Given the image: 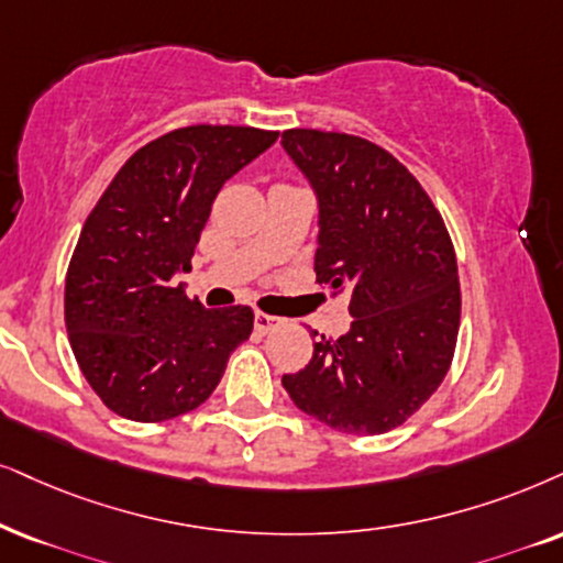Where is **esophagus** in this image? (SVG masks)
I'll return each mask as SVG.
<instances>
[{"label":"esophagus","instance_id":"esophagus-1","mask_svg":"<svg viewBox=\"0 0 563 563\" xmlns=\"http://www.w3.org/2000/svg\"><path fill=\"white\" fill-rule=\"evenodd\" d=\"M280 324H283L280 317L265 314V311H257V314H254V327H257V332H262V334L273 332L275 327H280Z\"/></svg>","mask_w":563,"mask_h":563}]
</instances>
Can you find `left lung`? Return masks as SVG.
Returning <instances> with one entry per match:
<instances>
[{"instance_id": "1", "label": "left lung", "mask_w": 563, "mask_h": 563, "mask_svg": "<svg viewBox=\"0 0 563 563\" xmlns=\"http://www.w3.org/2000/svg\"><path fill=\"white\" fill-rule=\"evenodd\" d=\"M283 151L317 197V280L347 298L351 330L283 374L298 410L374 437L408 421L450 372L457 260L439 210L395 155L353 134L288 130Z\"/></svg>"}]
</instances>
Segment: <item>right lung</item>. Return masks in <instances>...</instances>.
I'll return each mask as SVG.
<instances>
[{
  "mask_svg": "<svg viewBox=\"0 0 563 563\" xmlns=\"http://www.w3.org/2000/svg\"><path fill=\"white\" fill-rule=\"evenodd\" d=\"M277 140L254 126H184L140 147L85 220L67 269L64 322L106 408L140 423L195 410L249 340V306L205 309L174 277L223 184Z\"/></svg>",
  "mask_w": 563,
  "mask_h": 563,
  "instance_id": "add662e5",
  "label": "right lung"
}]
</instances>
